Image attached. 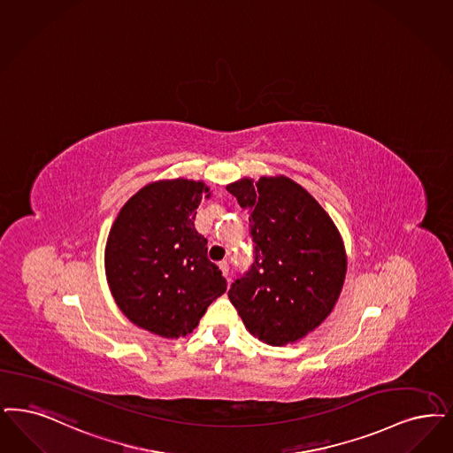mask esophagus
Masks as SVG:
<instances>
[{
  "label": "esophagus",
  "instance_id": "34e87169",
  "mask_svg": "<svg viewBox=\"0 0 453 453\" xmlns=\"http://www.w3.org/2000/svg\"><path fill=\"white\" fill-rule=\"evenodd\" d=\"M219 268H220V272H222V274H224L226 278H229V265H227V261L219 263Z\"/></svg>",
  "mask_w": 453,
  "mask_h": 453
}]
</instances>
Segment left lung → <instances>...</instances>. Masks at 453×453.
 <instances>
[{
    "instance_id": "8db88e82",
    "label": "left lung",
    "mask_w": 453,
    "mask_h": 453,
    "mask_svg": "<svg viewBox=\"0 0 453 453\" xmlns=\"http://www.w3.org/2000/svg\"><path fill=\"white\" fill-rule=\"evenodd\" d=\"M250 214L254 259L229 288L246 328L285 345L320 326L344 285V244L320 203L287 177L227 185Z\"/></svg>"
}]
</instances>
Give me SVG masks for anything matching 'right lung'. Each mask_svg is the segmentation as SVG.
<instances>
[{"mask_svg":"<svg viewBox=\"0 0 453 453\" xmlns=\"http://www.w3.org/2000/svg\"><path fill=\"white\" fill-rule=\"evenodd\" d=\"M203 181H155L127 200L106 244L109 288L134 326L166 339L190 334L227 281L194 220Z\"/></svg>","mask_w":453,"mask_h":453,"instance_id":"right-lung-1","label":"right lung"}]
</instances>
